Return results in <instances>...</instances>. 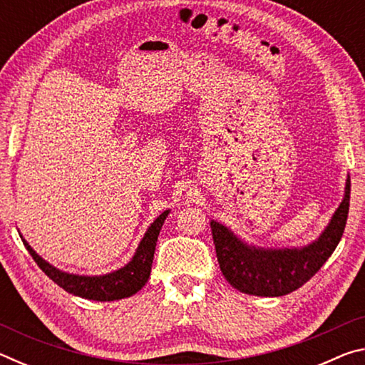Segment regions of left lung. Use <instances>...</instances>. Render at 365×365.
Masks as SVG:
<instances>
[{
	"mask_svg": "<svg viewBox=\"0 0 365 365\" xmlns=\"http://www.w3.org/2000/svg\"><path fill=\"white\" fill-rule=\"evenodd\" d=\"M351 178L348 177L341 205L316 242L293 250H264L243 243L219 222L211 230L220 270L238 292L255 296H283L311 280L343 237L349 212Z\"/></svg>",
	"mask_w": 365,
	"mask_h": 365,
	"instance_id": "1",
	"label": "left lung"
}]
</instances>
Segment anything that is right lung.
Masks as SVG:
<instances>
[{
  "label": "right lung",
  "instance_id": "right-lung-1",
  "mask_svg": "<svg viewBox=\"0 0 365 365\" xmlns=\"http://www.w3.org/2000/svg\"><path fill=\"white\" fill-rule=\"evenodd\" d=\"M168 214L169 211H164L153 222L151 227L148 228V232L145 233L143 240L140 242L132 261L128 262L125 267L100 277L66 274V272L53 267L51 264H48L45 259H41L32 248H30V245L24 238L22 242L26 245L30 256L34 257V261L38 264V267L45 272L54 283H58L61 288L66 289L67 293L93 301H115L128 298V296L140 292V289L145 287L148 279H150L156 242L160 227H163Z\"/></svg>",
  "mask_w": 365,
  "mask_h": 365
}]
</instances>
